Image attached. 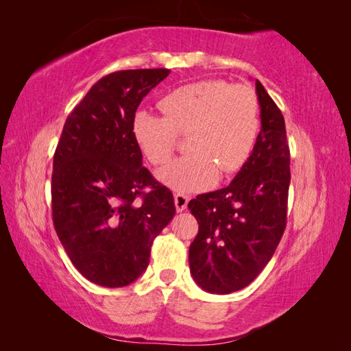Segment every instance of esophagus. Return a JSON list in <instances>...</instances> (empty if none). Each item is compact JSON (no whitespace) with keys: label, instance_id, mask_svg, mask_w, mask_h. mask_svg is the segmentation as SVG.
I'll return each instance as SVG.
<instances>
[{"label":"esophagus","instance_id":"1","mask_svg":"<svg viewBox=\"0 0 351 351\" xmlns=\"http://www.w3.org/2000/svg\"><path fill=\"white\" fill-rule=\"evenodd\" d=\"M189 205V197L185 195H181V193H178L175 195V206H176V211L178 213H182L185 208Z\"/></svg>","mask_w":351,"mask_h":351}]
</instances>
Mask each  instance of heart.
I'll return each instance as SVG.
<instances>
[{"instance_id":"obj_1","label":"heart","mask_w":351,"mask_h":351,"mask_svg":"<svg viewBox=\"0 0 351 351\" xmlns=\"http://www.w3.org/2000/svg\"><path fill=\"white\" fill-rule=\"evenodd\" d=\"M164 116L138 110L131 130L138 149L155 166L167 162L176 134H187L189 154L158 171V180L176 191L213 187L221 175L240 170L259 134V102L244 84L205 80L175 88L160 101Z\"/></svg>"}]
</instances>
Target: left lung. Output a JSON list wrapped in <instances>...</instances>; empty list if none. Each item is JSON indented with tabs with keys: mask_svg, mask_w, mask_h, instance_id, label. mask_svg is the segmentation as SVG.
<instances>
[{
	"mask_svg": "<svg viewBox=\"0 0 351 351\" xmlns=\"http://www.w3.org/2000/svg\"><path fill=\"white\" fill-rule=\"evenodd\" d=\"M255 86L261 132L250 158L228 187L189 204L199 223L190 244V271L213 294H230L255 280L287 225L291 173L285 121L258 80Z\"/></svg>",
	"mask_w": 351,
	"mask_h": 351,
	"instance_id": "left-lung-1",
	"label": "left lung"
}]
</instances>
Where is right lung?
Listing matches in <instances>:
<instances>
[{"label": "right lung", "instance_id": "1", "mask_svg": "<svg viewBox=\"0 0 351 351\" xmlns=\"http://www.w3.org/2000/svg\"><path fill=\"white\" fill-rule=\"evenodd\" d=\"M169 73H110L64 122L52 166V221L72 264L96 285L137 280L155 237L176 213L171 191L143 166L131 130L141 99Z\"/></svg>", "mask_w": 351, "mask_h": 351}]
</instances>
